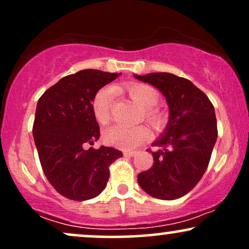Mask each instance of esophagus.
I'll return each mask as SVG.
<instances>
[{
  "mask_svg": "<svg viewBox=\"0 0 249 249\" xmlns=\"http://www.w3.org/2000/svg\"><path fill=\"white\" fill-rule=\"evenodd\" d=\"M137 154L136 151H125L124 156L125 157H134Z\"/></svg>",
  "mask_w": 249,
  "mask_h": 249,
  "instance_id": "1",
  "label": "esophagus"
}]
</instances>
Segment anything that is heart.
Wrapping results in <instances>:
<instances>
[{
    "mask_svg": "<svg viewBox=\"0 0 249 249\" xmlns=\"http://www.w3.org/2000/svg\"><path fill=\"white\" fill-rule=\"evenodd\" d=\"M128 96L139 107L144 108V117L151 124L160 123V115L154 108L159 102V93L156 89L146 84H131L125 87ZM113 103V90L104 88L99 90L93 97L92 112L99 124L105 125L110 121L111 107ZM150 130L146 126L125 127L122 125H113L104 132V141L123 150H131L150 139Z\"/></svg>",
    "mask_w": 249,
    "mask_h": 249,
    "instance_id": "b5f03b06",
    "label": "heart"
}]
</instances>
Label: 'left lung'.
I'll return each mask as SVG.
<instances>
[{"label":"left lung","mask_w":249,"mask_h":249,"mask_svg":"<svg viewBox=\"0 0 249 249\" xmlns=\"http://www.w3.org/2000/svg\"><path fill=\"white\" fill-rule=\"evenodd\" d=\"M150 83L166 98L167 126L153 145V165L138 174L141 187L151 196L174 200L184 196L200 181L218 138L214 107L192 82L168 72L134 75Z\"/></svg>","instance_id":"obj_1"}]
</instances>
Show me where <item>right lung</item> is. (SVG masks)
Segmentation results:
<instances>
[{
  "instance_id": "right-lung-1",
  "label": "right lung",
  "mask_w": 249,
  "mask_h": 249,
  "mask_svg": "<svg viewBox=\"0 0 249 249\" xmlns=\"http://www.w3.org/2000/svg\"><path fill=\"white\" fill-rule=\"evenodd\" d=\"M121 73L81 70L63 77L38 99L33 136L43 172L53 187L77 201L99 196L107 184L108 166L122 151L101 146L85 150L99 138L93 97Z\"/></svg>"
}]
</instances>
